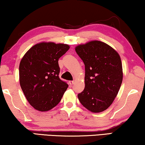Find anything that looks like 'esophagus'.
Wrapping results in <instances>:
<instances>
[{
	"label": "esophagus",
	"instance_id": "obj_1",
	"mask_svg": "<svg viewBox=\"0 0 145 145\" xmlns=\"http://www.w3.org/2000/svg\"><path fill=\"white\" fill-rule=\"evenodd\" d=\"M69 84H70V86H72V85L74 83V81H69Z\"/></svg>",
	"mask_w": 145,
	"mask_h": 145
}]
</instances>
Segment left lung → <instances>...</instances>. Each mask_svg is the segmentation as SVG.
Instances as JSON below:
<instances>
[{"mask_svg": "<svg viewBox=\"0 0 145 145\" xmlns=\"http://www.w3.org/2000/svg\"><path fill=\"white\" fill-rule=\"evenodd\" d=\"M85 65L84 90L78 94L84 108L100 113L111 106L123 80L122 63L119 53L107 43L88 41L75 47Z\"/></svg>", "mask_w": 145, "mask_h": 145, "instance_id": "obj_1", "label": "left lung"}]
</instances>
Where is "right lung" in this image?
Listing matches in <instances>:
<instances>
[{
    "label": "right lung",
    "instance_id": "obj_1",
    "mask_svg": "<svg viewBox=\"0 0 145 145\" xmlns=\"http://www.w3.org/2000/svg\"><path fill=\"white\" fill-rule=\"evenodd\" d=\"M69 48L64 43L43 41L31 47L21 59L20 84L29 104L36 110L53 109L68 88L59 77L58 61Z\"/></svg>",
    "mask_w": 145,
    "mask_h": 145
}]
</instances>
